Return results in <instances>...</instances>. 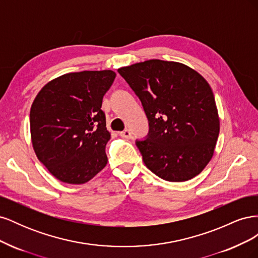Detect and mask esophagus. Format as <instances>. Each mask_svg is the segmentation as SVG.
Here are the masks:
<instances>
[{
	"label": "esophagus",
	"mask_w": 258,
	"mask_h": 258,
	"mask_svg": "<svg viewBox=\"0 0 258 258\" xmlns=\"http://www.w3.org/2000/svg\"><path fill=\"white\" fill-rule=\"evenodd\" d=\"M119 136H120L122 139H130V138L132 137V136H131V132H130L129 129H126V130L121 131L120 134H119Z\"/></svg>",
	"instance_id": "1"
}]
</instances>
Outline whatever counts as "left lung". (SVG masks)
I'll return each mask as SVG.
<instances>
[{"instance_id": "obj_1", "label": "left lung", "mask_w": 258, "mask_h": 258, "mask_svg": "<svg viewBox=\"0 0 258 258\" xmlns=\"http://www.w3.org/2000/svg\"><path fill=\"white\" fill-rule=\"evenodd\" d=\"M119 74L141 100L150 135L137 141L145 166L169 182H185L212 159L220 135L213 91L188 66L158 59L122 67Z\"/></svg>"}]
</instances>
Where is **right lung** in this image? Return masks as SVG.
Segmentation results:
<instances>
[{"instance_id":"1","label":"right lung","mask_w":258,"mask_h":258,"mask_svg":"<svg viewBox=\"0 0 258 258\" xmlns=\"http://www.w3.org/2000/svg\"><path fill=\"white\" fill-rule=\"evenodd\" d=\"M116 73L112 70L67 73L38 91L30 110L33 150L59 181L85 184L107 163L102 99Z\"/></svg>"}]
</instances>
